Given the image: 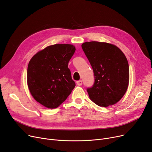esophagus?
Here are the masks:
<instances>
[{
	"label": "esophagus",
	"instance_id": "1",
	"mask_svg": "<svg viewBox=\"0 0 152 152\" xmlns=\"http://www.w3.org/2000/svg\"><path fill=\"white\" fill-rule=\"evenodd\" d=\"M76 84L78 85V86H81L82 84H83V82L81 80H79V81H77L76 82Z\"/></svg>",
	"mask_w": 152,
	"mask_h": 152
}]
</instances>
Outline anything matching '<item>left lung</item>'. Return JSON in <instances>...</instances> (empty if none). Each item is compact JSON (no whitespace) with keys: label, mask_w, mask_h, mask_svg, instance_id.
<instances>
[{"label":"left lung","mask_w":152,"mask_h":152,"mask_svg":"<svg viewBox=\"0 0 152 152\" xmlns=\"http://www.w3.org/2000/svg\"><path fill=\"white\" fill-rule=\"evenodd\" d=\"M82 49L92 68L95 77L88 87L90 99L99 107L115 104L124 96L129 84V64L123 52L115 45L86 42Z\"/></svg>","instance_id":"1"}]
</instances>
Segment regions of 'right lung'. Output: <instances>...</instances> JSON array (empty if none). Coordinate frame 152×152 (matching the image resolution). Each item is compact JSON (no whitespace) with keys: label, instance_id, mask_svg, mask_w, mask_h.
I'll return each instance as SVG.
<instances>
[{"label":"right lung","instance_id":"add662e5","mask_svg":"<svg viewBox=\"0 0 152 152\" xmlns=\"http://www.w3.org/2000/svg\"><path fill=\"white\" fill-rule=\"evenodd\" d=\"M75 50L73 45L55 44L39 51L29 61L28 88L32 96L43 106L57 108L75 88L68 65Z\"/></svg>","mask_w":152,"mask_h":152}]
</instances>
